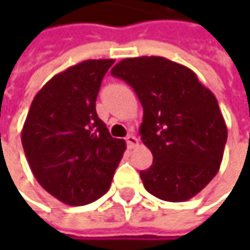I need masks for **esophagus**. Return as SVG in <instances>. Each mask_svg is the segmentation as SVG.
<instances>
[{
	"label": "esophagus",
	"mask_w": 250,
	"mask_h": 250,
	"mask_svg": "<svg viewBox=\"0 0 250 250\" xmlns=\"http://www.w3.org/2000/svg\"><path fill=\"white\" fill-rule=\"evenodd\" d=\"M125 143H127V147H128V149H133V147H136V146L139 145V139H137L134 134H128V136L125 137Z\"/></svg>",
	"instance_id": "34e87169"
}]
</instances>
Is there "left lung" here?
I'll return each mask as SVG.
<instances>
[{
  "instance_id": "8db88e82",
  "label": "left lung",
  "mask_w": 250,
  "mask_h": 250,
  "mask_svg": "<svg viewBox=\"0 0 250 250\" xmlns=\"http://www.w3.org/2000/svg\"><path fill=\"white\" fill-rule=\"evenodd\" d=\"M111 75L125 81L143 107L139 133L153 164L140 171L155 197L181 203L219 172L227 127L214 94L187 66L161 56L127 58Z\"/></svg>"
}]
</instances>
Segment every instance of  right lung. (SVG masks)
<instances>
[{
    "label": "right lung",
    "mask_w": 250,
    "mask_h": 250,
    "mask_svg": "<svg viewBox=\"0 0 250 250\" xmlns=\"http://www.w3.org/2000/svg\"><path fill=\"white\" fill-rule=\"evenodd\" d=\"M113 59H91L47 81L36 94L21 143L37 182L68 206L104 195L123 158L125 142L111 137L95 101Z\"/></svg>",
    "instance_id": "right-lung-1"
}]
</instances>
